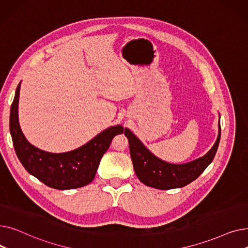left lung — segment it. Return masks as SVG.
<instances>
[{
    "mask_svg": "<svg viewBox=\"0 0 248 248\" xmlns=\"http://www.w3.org/2000/svg\"><path fill=\"white\" fill-rule=\"evenodd\" d=\"M218 125V137L211 150L203 157L186 164H171L155 157L128 128H124L137 177L145 185L160 190L182 188L190 184L204 172L215 157L220 141V121Z\"/></svg>",
    "mask_w": 248,
    "mask_h": 248,
    "instance_id": "left-lung-1",
    "label": "left lung"
}]
</instances>
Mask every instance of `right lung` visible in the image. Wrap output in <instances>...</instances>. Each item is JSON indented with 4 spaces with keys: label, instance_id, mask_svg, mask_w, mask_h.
<instances>
[{
    "label": "right lung",
    "instance_id": "obj_1",
    "mask_svg": "<svg viewBox=\"0 0 248 248\" xmlns=\"http://www.w3.org/2000/svg\"><path fill=\"white\" fill-rule=\"evenodd\" d=\"M20 85L17 86L10 112V133L17 157L29 174L50 188L69 190L89 184L95 177L103 154L116 135L124 133L122 125L104 129L80 148L66 153H48L31 145L23 135L18 119Z\"/></svg>",
    "mask_w": 248,
    "mask_h": 248
}]
</instances>
